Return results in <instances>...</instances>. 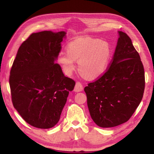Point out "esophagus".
<instances>
[{
  "label": "esophagus",
  "mask_w": 154,
  "mask_h": 154,
  "mask_svg": "<svg viewBox=\"0 0 154 154\" xmlns=\"http://www.w3.org/2000/svg\"><path fill=\"white\" fill-rule=\"evenodd\" d=\"M83 91V85L80 82H76L75 87H74V91L76 92H81Z\"/></svg>",
  "instance_id": "esophagus-1"
}]
</instances>
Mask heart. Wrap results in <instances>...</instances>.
<instances>
[{
	"label": "heart",
	"instance_id": "obj_1",
	"mask_svg": "<svg viewBox=\"0 0 154 154\" xmlns=\"http://www.w3.org/2000/svg\"><path fill=\"white\" fill-rule=\"evenodd\" d=\"M67 52L61 51L57 58L67 75H71L76 69V61L83 76L94 79L102 75L109 66L111 49L105 41L84 36L71 42L66 48Z\"/></svg>",
	"mask_w": 154,
	"mask_h": 154
}]
</instances>
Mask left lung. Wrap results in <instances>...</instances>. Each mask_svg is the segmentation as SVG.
I'll list each match as a JSON object with an SVG mask.
<instances>
[{
    "label": "left lung",
    "instance_id": "obj_1",
    "mask_svg": "<svg viewBox=\"0 0 154 154\" xmlns=\"http://www.w3.org/2000/svg\"><path fill=\"white\" fill-rule=\"evenodd\" d=\"M118 34L110 67L84 88L91 118L102 128L127 122L141 103L145 85L143 63L131 39L123 31Z\"/></svg>",
    "mask_w": 154,
    "mask_h": 154
}]
</instances>
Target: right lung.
Instances as JSON below:
<instances>
[{
	"label": "right lung",
	"mask_w": 154,
	"mask_h": 154,
	"mask_svg": "<svg viewBox=\"0 0 154 154\" xmlns=\"http://www.w3.org/2000/svg\"><path fill=\"white\" fill-rule=\"evenodd\" d=\"M65 31L31 34L18 50L10 71L13 106L27 123L47 129L60 118L75 82L56 63Z\"/></svg>",
	"instance_id": "obj_1"
}]
</instances>
